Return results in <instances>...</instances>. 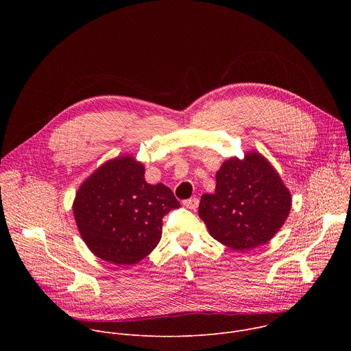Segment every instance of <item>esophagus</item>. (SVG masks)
I'll return each mask as SVG.
<instances>
[{
	"label": "esophagus",
	"instance_id": "1",
	"mask_svg": "<svg viewBox=\"0 0 351 351\" xmlns=\"http://www.w3.org/2000/svg\"><path fill=\"white\" fill-rule=\"evenodd\" d=\"M183 206L189 210H195L198 207V198H189V199H184L183 202Z\"/></svg>",
	"mask_w": 351,
	"mask_h": 351
}]
</instances>
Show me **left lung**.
I'll list each match as a JSON object with an SVG mask.
<instances>
[{
    "mask_svg": "<svg viewBox=\"0 0 351 351\" xmlns=\"http://www.w3.org/2000/svg\"><path fill=\"white\" fill-rule=\"evenodd\" d=\"M291 194L274 167L256 152L232 157L217 172L214 194H203L198 215L210 234L236 252L268 243L283 226Z\"/></svg>",
    "mask_w": 351,
    "mask_h": 351,
    "instance_id": "8db88e82",
    "label": "left lung"
}]
</instances>
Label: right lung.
<instances>
[{
	"instance_id": "obj_1",
	"label": "right lung",
	"mask_w": 351,
	"mask_h": 351,
	"mask_svg": "<svg viewBox=\"0 0 351 351\" xmlns=\"http://www.w3.org/2000/svg\"><path fill=\"white\" fill-rule=\"evenodd\" d=\"M180 203L162 183L149 184L130 156L95 169L79 187L73 215L90 252L115 265H133L161 240L162 218Z\"/></svg>"
}]
</instances>
